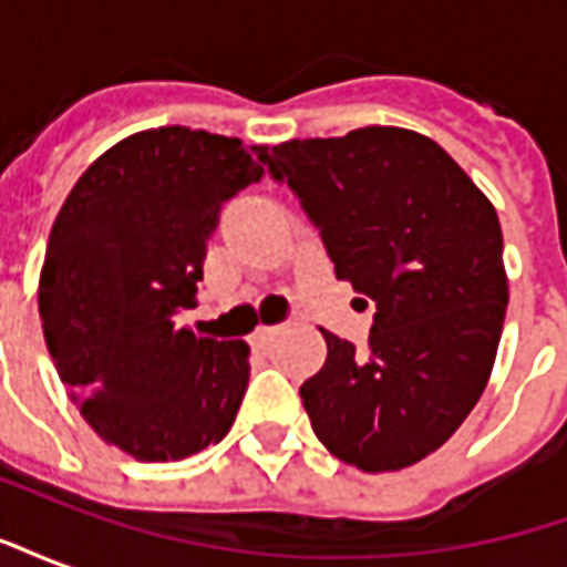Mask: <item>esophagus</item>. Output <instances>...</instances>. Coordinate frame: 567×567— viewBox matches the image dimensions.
I'll use <instances>...</instances> for the list:
<instances>
[{
	"instance_id": "34e87169",
	"label": "esophagus",
	"mask_w": 567,
	"mask_h": 567,
	"mask_svg": "<svg viewBox=\"0 0 567 567\" xmlns=\"http://www.w3.org/2000/svg\"><path fill=\"white\" fill-rule=\"evenodd\" d=\"M279 333V328H272V324H264V328H258V331L251 333V346L255 349H267V346L272 343V337Z\"/></svg>"
}]
</instances>
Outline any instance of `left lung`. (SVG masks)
I'll use <instances>...</instances> for the list:
<instances>
[{
    "mask_svg": "<svg viewBox=\"0 0 567 567\" xmlns=\"http://www.w3.org/2000/svg\"><path fill=\"white\" fill-rule=\"evenodd\" d=\"M255 151L295 190L337 279L377 309L368 352L321 331L324 368L300 385L316 437L368 474L422 462L467 419L495 364L507 312L498 215L413 130Z\"/></svg>",
    "mask_w": 567,
    "mask_h": 567,
    "instance_id": "8db88e82",
    "label": "left lung"
}]
</instances>
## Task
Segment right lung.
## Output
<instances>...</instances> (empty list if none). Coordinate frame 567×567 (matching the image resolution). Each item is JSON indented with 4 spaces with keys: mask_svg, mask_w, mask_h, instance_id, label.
<instances>
[{
    "mask_svg": "<svg viewBox=\"0 0 567 567\" xmlns=\"http://www.w3.org/2000/svg\"><path fill=\"white\" fill-rule=\"evenodd\" d=\"M234 136L161 127L87 166L56 215L39 316L87 425L140 462H178L230 431L248 385L243 340L175 316L197 282L224 203L264 166Z\"/></svg>",
    "mask_w": 567,
    "mask_h": 567,
    "instance_id": "obj_1",
    "label": "right lung"
}]
</instances>
